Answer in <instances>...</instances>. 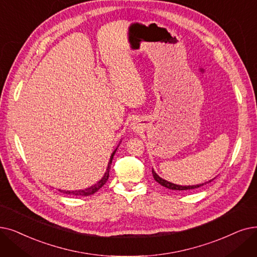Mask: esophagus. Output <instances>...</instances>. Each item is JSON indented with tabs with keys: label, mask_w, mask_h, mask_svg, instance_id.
Here are the masks:
<instances>
[{
	"label": "esophagus",
	"mask_w": 257,
	"mask_h": 257,
	"mask_svg": "<svg viewBox=\"0 0 257 257\" xmlns=\"http://www.w3.org/2000/svg\"><path fill=\"white\" fill-rule=\"evenodd\" d=\"M131 129H132L133 131L137 130V129H139V127H138V125L136 124V122H135V124H131Z\"/></svg>",
	"instance_id": "1"
}]
</instances>
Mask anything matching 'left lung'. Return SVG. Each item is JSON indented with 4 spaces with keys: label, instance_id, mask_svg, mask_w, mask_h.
<instances>
[{
    "label": "left lung",
    "instance_id": "left-lung-1",
    "mask_svg": "<svg viewBox=\"0 0 257 257\" xmlns=\"http://www.w3.org/2000/svg\"><path fill=\"white\" fill-rule=\"evenodd\" d=\"M152 174H153L154 180H155L156 182H158L160 185H162L163 187H166V188L170 189V190H175V191L193 190V189H197V188L202 187V186H204V185H206V184H209V183H211L212 181L214 180V178H212V180H210V181H208V182H206V183H203V184H199V185H192V186H182V185H176V184H173V183H170V182H168V181L164 180V178H162L161 176H159V174L156 173V172L153 170V168H152Z\"/></svg>",
    "mask_w": 257,
    "mask_h": 257
}]
</instances>
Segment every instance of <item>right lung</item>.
<instances>
[{"label": "right lung", "mask_w": 257, "mask_h": 257, "mask_svg": "<svg viewBox=\"0 0 257 257\" xmlns=\"http://www.w3.org/2000/svg\"><path fill=\"white\" fill-rule=\"evenodd\" d=\"M119 145V144H118ZM118 146L115 148V150L112 152V154L110 155V160H109V163H108V167L106 169V172L104 174V176L99 180L96 184H94L93 186L89 187V188H86V189H83V190H75V191H68V190H60L61 192L65 193V194H70V195H75V196H88V195H91L93 193H95L97 190H99L105 184L106 182L108 181V177H109V171H110V167H111V163H112V160H113V156L117 150Z\"/></svg>", "instance_id": "right-lung-1"}]
</instances>
